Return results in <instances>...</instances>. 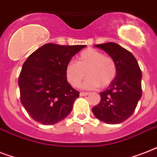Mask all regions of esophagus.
Instances as JSON below:
<instances>
[{"instance_id": "esophagus-1", "label": "esophagus", "mask_w": 157, "mask_h": 157, "mask_svg": "<svg viewBox=\"0 0 157 157\" xmlns=\"http://www.w3.org/2000/svg\"><path fill=\"white\" fill-rule=\"evenodd\" d=\"M89 93L88 92H81L80 93V96H86V95H88Z\"/></svg>"}]
</instances>
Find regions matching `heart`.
I'll list each match as a JSON object with an SVG mask.
<instances>
[{
	"label": "heart",
	"instance_id": "heart-1",
	"mask_svg": "<svg viewBox=\"0 0 157 157\" xmlns=\"http://www.w3.org/2000/svg\"><path fill=\"white\" fill-rule=\"evenodd\" d=\"M86 74L88 77L82 84L87 90L107 87L117 75V66L112 57L95 49H87L78 56V61H69L66 65L67 80L73 87H78Z\"/></svg>",
	"mask_w": 157,
	"mask_h": 157
}]
</instances>
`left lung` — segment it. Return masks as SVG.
Masks as SVG:
<instances>
[{
    "label": "left lung",
    "instance_id": "8db88e82",
    "mask_svg": "<svg viewBox=\"0 0 157 157\" xmlns=\"http://www.w3.org/2000/svg\"><path fill=\"white\" fill-rule=\"evenodd\" d=\"M95 46L114 59L117 75L108 88L101 92L100 102L92 108V112L107 124H120L131 117L141 98L142 71L134 55L117 43Z\"/></svg>",
    "mask_w": 157,
    "mask_h": 157
}]
</instances>
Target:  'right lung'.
I'll return each instance as SVG.
<instances>
[{
	"label": "right lung",
	"instance_id": "add662e5",
	"mask_svg": "<svg viewBox=\"0 0 157 157\" xmlns=\"http://www.w3.org/2000/svg\"><path fill=\"white\" fill-rule=\"evenodd\" d=\"M85 45L48 43L30 54L18 77L20 101L28 115L42 124H54L71 112L80 92L67 81L65 68Z\"/></svg>",
	"mask_w": 157,
	"mask_h": 157
}]
</instances>
